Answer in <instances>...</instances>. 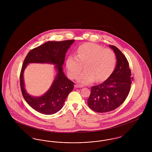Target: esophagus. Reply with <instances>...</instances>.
Returning a JSON list of instances; mask_svg holds the SVG:
<instances>
[{"instance_id": "1", "label": "esophagus", "mask_w": 152, "mask_h": 152, "mask_svg": "<svg viewBox=\"0 0 152 152\" xmlns=\"http://www.w3.org/2000/svg\"><path fill=\"white\" fill-rule=\"evenodd\" d=\"M75 87L76 88H82V87H83V85H80V84H79H79H76Z\"/></svg>"}]
</instances>
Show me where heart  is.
I'll use <instances>...</instances> for the list:
<instances>
[{"label":"heart","mask_w":152,"mask_h":152,"mask_svg":"<svg viewBox=\"0 0 152 152\" xmlns=\"http://www.w3.org/2000/svg\"><path fill=\"white\" fill-rule=\"evenodd\" d=\"M116 56L110 49H104L96 44H84L76 51V56L69 55L66 60V67L69 76L76 79L84 65L85 70L80 75L78 81L86 84L106 79L114 70Z\"/></svg>","instance_id":"heart-1"}]
</instances>
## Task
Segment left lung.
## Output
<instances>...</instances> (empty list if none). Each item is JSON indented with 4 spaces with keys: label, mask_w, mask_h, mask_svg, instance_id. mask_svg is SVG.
<instances>
[{
    "label": "left lung",
    "mask_w": 152,
    "mask_h": 152,
    "mask_svg": "<svg viewBox=\"0 0 152 152\" xmlns=\"http://www.w3.org/2000/svg\"><path fill=\"white\" fill-rule=\"evenodd\" d=\"M116 54V68L107 80L91 88L88 105L93 110L105 113L120 107L130 92L133 77L125 55L114 45H109Z\"/></svg>",
    "instance_id": "left-lung-1"
}]
</instances>
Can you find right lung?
<instances>
[{"label": "right lung", "mask_w": 152, "mask_h": 152, "mask_svg": "<svg viewBox=\"0 0 152 152\" xmlns=\"http://www.w3.org/2000/svg\"><path fill=\"white\" fill-rule=\"evenodd\" d=\"M75 40L47 42L29 51L22 65L20 84L22 95L26 101L37 112L44 115H52L63 107L68 94L72 91L74 83L68 79L62 66L65 53ZM51 63L56 65L58 73L50 89L43 96L35 98L28 94L24 89L23 72L28 63Z\"/></svg>", "instance_id": "right-lung-1"}]
</instances>
